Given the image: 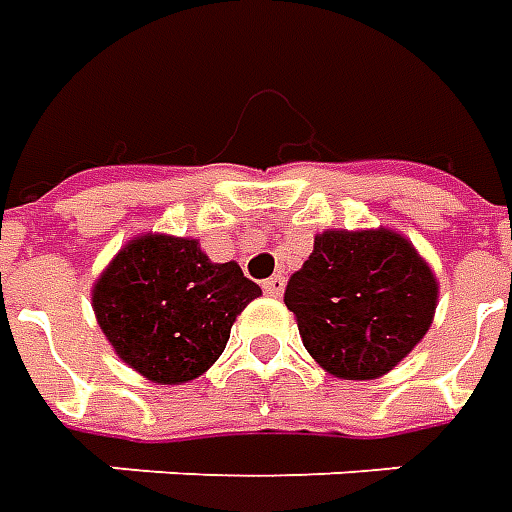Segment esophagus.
I'll use <instances>...</instances> for the list:
<instances>
[{
  "instance_id": "obj_1",
  "label": "esophagus",
  "mask_w": 512,
  "mask_h": 512,
  "mask_svg": "<svg viewBox=\"0 0 512 512\" xmlns=\"http://www.w3.org/2000/svg\"><path fill=\"white\" fill-rule=\"evenodd\" d=\"M263 290H266L268 296H282V293H285V277L277 274V277L266 279V282H263Z\"/></svg>"
}]
</instances>
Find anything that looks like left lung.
Here are the masks:
<instances>
[{"label":"left lung","instance_id":"obj_1","mask_svg":"<svg viewBox=\"0 0 512 512\" xmlns=\"http://www.w3.org/2000/svg\"><path fill=\"white\" fill-rule=\"evenodd\" d=\"M436 277L392 230H329L290 277L285 304L312 359L332 376L365 381L389 373L425 337L436 312Z\"/></svg>","mask_w":512,"mask_h":512}]
</instances>
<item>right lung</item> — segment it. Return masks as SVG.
<instances>
[{
	"label": "right lung",
	"mask_w": 512,
	"mask_h": 512,
	"mask_svg": "<svg viewBox=\"0 0 512 512\" xmlns=\"http://www.w3.org/2000/svg\"><path fill=\"white\" fill-rule=\"evenodd\" d=\"M257 296L238 263H211L197 241L142 235L95 282L93 310L126 365L153 384H183L222 356Z\"/></svg>",
	"instance_id": "add662e5"
}]
</instances>
